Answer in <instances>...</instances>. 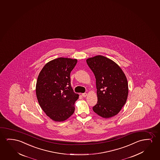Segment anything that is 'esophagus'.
Returning a JSON list of instances; mask_svg holds the SVG:
<instances>
[{"mask_svg":"<svg viewBox=\"0 0 160 160\" xmlns=\"http://www.w3.org/2000/svg\"><path fill=\"white\" fill-rule=\"evenodd\" d=\"M82 96L84 97V98H85V97H87V93H83L82 94Z\"/></svg>","mask_w":160,"mask_h":160,"instance_id":"obj_1","label":"esophagus"}]
</instances>
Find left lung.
I'll return each mask as SVG.
<instances>
[{"instance_id": "obj_1", "label": "left lung", "mask_w": 160, "mask_h": 160, "mask_svg": "<svg viewBox=\"0 0 160 160\" xmlns=\"http://www.w3.org/2000/svg\"><path fill=\"white\" fill-rule=\"evenodd\" d=\"M86 61L96 78L98 102L92 110L103 118L113 117L126 102L128 94L126 76L117 63L105 56L98 55Z\"/></svg>"}]
</instances>
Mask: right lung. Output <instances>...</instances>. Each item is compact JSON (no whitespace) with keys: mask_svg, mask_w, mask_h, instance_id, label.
Wrapping results in <instances>:
<instances>
[{"mask_svg":"<svg viewBox=\"0 0 160 160\" xmlns=\"http://www.w3.org/2000/svg\"><path fill=\"white\" fill-rule=\"evenodd\" d=\"M77 59L59 58L45 64L37 81V98L43 111L50 118L62 122L74 113L79 95L71 86L70 73Z\"/></svg>","mask_w":160,"mask_h":160,"instance_id":"1","label":"right lung"}]
</instances>
